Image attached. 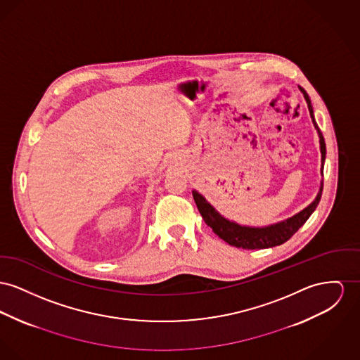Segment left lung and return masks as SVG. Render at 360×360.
<instances>
[{"label": "left lung", "instance_id": "left-lung-1", "mask_svg": "<svg viewBox=\"0 0 360 360\" xmlns=\"http://www.w3.org/2000/svg\"><path fill=\"white\" fill-rule=\"evenodd\" d=\"M300 91L303 93L304 99L307 102L309 106V112L311 116L314 127L318 132L319 136V148H321V176H323V162L326 158V144L323 135L315 121L314 117V109H312L311 101L307 96V93L300 87ZM322 188H323V180L321 181V187L319 191L316 193L315 199L311 203L304 207L302 212H299L295 216L289 217L284 221L267 225V226H248V225H241L235 221H231L228 218L219 214L214 209V206H212L206 198L193 190L192 196L193 200L198 206V210L200 213V216L203 217L205 222L213 229V232L217 236H219V239L226 241L228 244L238 247V248H244V250H261V248H269V247H276L280 245L283 243H285L287 240L290 239L300 226H303V224L310 218L314 210L316 209L319 200H321V195H322Z\"/></svg>", "mask_w": 360, "mask_h": 360}]
</instances>
